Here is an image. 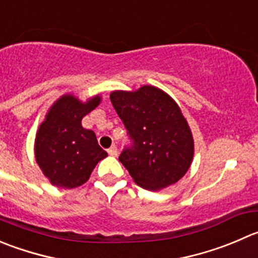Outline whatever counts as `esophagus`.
<instances>
[{
    "label": "esophagus",
    "mask_w": 258,
    "mask_h": 258,
    "mask_svg": "<svg viewBox=\"0 0 258 258\" xmlns=\"http://www.w3.org/2000/svg\"><path fill=\"white\" fill-rule=\"evenodd\" d=\"M108 154L111 155V156H117L118 151H117V146H116V145H113V146L109 147V149H108Z\"/></svg>",
    "instance_id": "esophagus-1"
}]
</instances>
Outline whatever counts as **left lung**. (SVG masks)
Returning a JSON list of instances; mask_svg holds the SVG:
<instances>
[{
  "mask_svg": "<svg viewBox=\"0 0 258 258\" xmlns=\"http://www.w3.org/2000/svg\"><path fill=\"white\" fill-rule=\"evenodd\" d=\"M134 141L119 161L137 185L157 191L179 181L194 157V139L179 104L162 89L142 86L109 96Z\"/></svg>",
  "mask_w": 258,
  "mask_h": 258,
  "instance_id": "8db88e82",
  "label": "left lung"
}]
</instances>
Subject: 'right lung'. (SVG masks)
<instances>
[{
  "mask_svg": "<svg viewBox=\"0 0 258 258\" xmlns=\"http://www.w3.org/2000/svg\"><path fill=\"white\" fill-rule=\"evenodd\" d=\"M102 102L99 94L86 102L67 93L50 106L35 137V160L44 176L57 187L81 186L107 152L96 134L82 126L84 116Z\"/></svg>",
  "mask_w": 258,
  "mask_h": 258,
  "instance_id": "obj_1",
  "label": "right lung"
}]
</instances>
